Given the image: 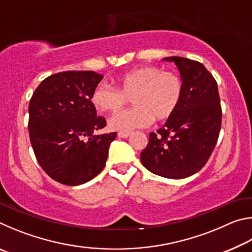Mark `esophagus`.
<instances>
[{"label":"esophagus","mask_w":252,"mask_h":252,"mask_svg":"<svg viewBox=\"0 0 252 252\" xmlns=\"http://www.w3.org/2000/svg\"><path fill=\"white\" fill-rule=\"evenodd\" d=\"M130 134H131V132H119L118 136L119 138L126 139V138H127V136H130Z\"/></svg>","instance_id":"obj_1"}]
</instances>
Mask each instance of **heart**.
Returning a JSON list of instances; mask_svg holds the SVG:
<instances>
[{
	"label": "heart",
	"instance_id": "1",
	"mask_svg": "<svg viewBox=\"0 0 252 252\" xmlns=\"http://www.w3.org/2000/svg\"><path fill=\"white\" fill-rule=\"evenodd\" d=\"M118 89L99 83L93 89L91 102L99 112H117L127 100L134 106L121 111L109 120L110 129L127 132L167 120L181 103L183 81L173 72L155 65L134 67L117 79Z\"/></svg>",
	"mask_w": 252,
	"mask_h": 252
}]
</instances>
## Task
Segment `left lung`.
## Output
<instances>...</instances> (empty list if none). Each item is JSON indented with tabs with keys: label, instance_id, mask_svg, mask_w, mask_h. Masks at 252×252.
<instances>
[{
	"label": "left lung",
	"instance_id": "obj_1",
	"mask_svg": "<svg viewBox=\"0 0 252 252\" xmlns=\"http://www.w3.org/2000/svg\"><path fill=\"white\" fill-rule=\"evenodd\" d=\"M174 62L183 81L181 103L157 133L149 134L141 152L149 171L168 179H183L203 168L218 141L222 111L218 84L202 63L181 57Z\"/></svg>",
	"mask_w": 252,
	"mask_h": 252
}]
</instances>
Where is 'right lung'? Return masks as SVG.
<instances>
[{
    "label": "right lung",
    "instance_id": "1",
    "mask_svg": "<svg viewBox=\"0 0 252 252\" xmlns=\"http://www.w3.org/2000/svg\"><path fill=\"white\" fill-rule=\"evenodd\" d=\"M102 79L94 71L60 72L42 81L30 101L34 155L46 174L62 185H83L96 177L117 136L116 132L94 134L106 125L91 102Z\"/></svg>",
    "mask_w": 252,
    "mask_h": 252
}]
</instances>
